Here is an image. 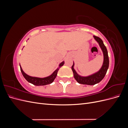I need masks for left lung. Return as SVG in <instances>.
<instances>
[{
    "label": "left lung",
    "instance_id": "1",
    "mask_svg": "<svg viewBox=\"0 0 128 128\" xmlns=\"http://www.w3.org/2000/svg\"><path fill=\"white\" fill-rule=\"evenodd\" d=\"M94 37L96 40L99 43L100 47L102 50L104 54V62L102 66L97 72L94 73V74L86 77H83L80 76L76 72L74 68V63H73L72 69L74 74V78L77 82L80 84L92 86V85L99 83L104 78L108 70V67H109V58H108L106 47L104 46L103 41L101 38L96 36H94Z\"/></svg>",
    "mask_w": 128,
    "mask_h": 128
}]
</instances>
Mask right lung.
<instances>
[{
  "instance_id": "1",
  "label": "right lung",
  "mask_w": 128,
  "mask_h": 128,
  "mask_svg": "<svg viewBox=\"0 0 128 128\" xmlns=\"http://www.w3.org/2000/svg\"><path fill=\"white\" fill-rule=\"evenodd\" d=\"M64 64V61L62 62L60 64L58 68H57L56 70L52 73V75H51L48 77H44V78H38V77H32V76H29L27 74H26L23 71L20 65V69L23 76H24L25 79L28 81V82L34 85V86H45V85L52 83L54 81V79L56 78V77L57 75L58 72L59 70V68L62 66Z\"/></svg>"
}]
</instances>
